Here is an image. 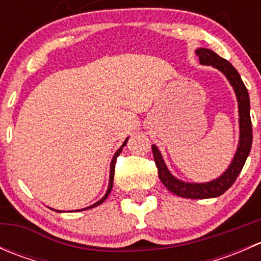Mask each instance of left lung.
Returning <instances> with one entry per match:
<instances>
[{
	"mask_svg": "<svg viewBox=\"0 0 261 261\" xmlns=\"http://www.w3.org/2000/svg\"><path fill=\"white\" fill-rule=\"evenodd\" d=\"M196 53L202 65H212L213 68L220 70L227 78L235 91L239 105V127H240L239 145L236 149L235 156L227 169L216 179L206 181V183H188V181H183L175 178L168 169L159 149L155 145L151 147L155 164L158 168V174H159L162 183L168 188V191L179 197H184V198L206 199L221 196L235 183L236 178L243 170L245 162L250 154V150H251L252 126L251 118H250L249 93H247L246 87H245L238 70L232 67L230 62L221 58L211 49L199 48L196 50Z\"/></svg>",
	"mask_w": 261,
	"mask_h": 261,
	"instance_id": "left-lung-1",
	"label": "left lung"
}]
</instances>
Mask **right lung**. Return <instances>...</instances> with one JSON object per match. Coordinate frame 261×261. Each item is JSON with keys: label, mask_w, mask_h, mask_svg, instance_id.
Here are the masks:
<instances>
[{"label": "right lung", "mask_w": 261, "mask_h": 261, "mask_svg": "<svg viewBox=\"0 0 261 261\" xmlns=\"http://www.w3.org/2000/svg\"><path fill=\"white\" fill-rule=\"evenodd\" d=\"M127 140H128V138L126 139L125 141H123V144H122V145H121L120 149H118L117 151L115 152L114 158H112V160H111V165H110V180H109V188H107V192H106V194H105V196L102 197V198L99 199L98 202H96V203H94V204H92V206H89V207H86V208H82V210H77V211H84V210L93 208V207H97V206H98V204H101L102 202H105V201H106V198H107V197H109V194L111 193L112 186H114V175H115V164H116V159H117V156H118V155L121 154V151H122V147L126 145V143H127ZM54 211H55V210H54ZM57 212H58V211H57Z\"/></svg>", "instance_id": "1"}]
</instances>
